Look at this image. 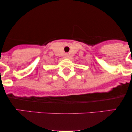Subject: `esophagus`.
<instances>
[{"mask_svg": "<svg viewBox=\"0 0 132 132\" xmlns=\"http://www.w3.org/2000/svg\"><path fill=\"white\" fill-rule=\"evenodd\" d=\"M64 57H65V58H68V57H69V54H65Z\"/></svg>", "mask_w": 132, "mask_h": 132, "instance_id": "obj_1", "label": "esophagus"}]
</instances>
